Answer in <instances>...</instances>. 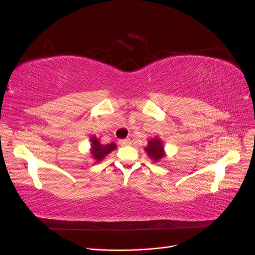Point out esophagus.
Here are the masks:
<instances>
[{
    "instance_id": "esophagus-1",
    "label": "esophagus",
    "mask_w": 255,
    "mask_h": 255,
    "mask_svg": "<svg viewBox=\"0 0 255 255\" xmlns=\"http://www.w3.org/2000/svg\"><path fill=\"white\" fill-rule=\"evenodd\" d=\"M119 144L122 146L128 145V144H130V140L129 139H121V140H119Z\"/></svg>"
}]
</instances>
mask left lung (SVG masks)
<instances>
[{"mask_svg":"<svg viewBox=\"0 0 255 255\" xmlns=\"http://www.w3.org/2000/svg\"><path fill=\"white\" fill-rule=\"evenodd\" d=\"M144 150L154 161H158L161 157H164V155H165L163 143L160 142L158 138H154V139L149 140L148 145L145 146Z\"/></svg>","mask_w":255,"mask_h":255,"instance_id":"8db88e82","label":"left lung"}]
</instances>
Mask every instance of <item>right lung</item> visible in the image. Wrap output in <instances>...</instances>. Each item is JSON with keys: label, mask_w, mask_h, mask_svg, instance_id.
I'll use <instances>...</instances> for the list:
<instances>
[{"label": "right lung", "mask_w": 255, "mask_h": 255, "mask_svg": "<svg viewBox=\"0 0 255 255\" xmlns=\"http://www.w3.org/2000/svg\"><path fill=\"white\" fill-rule=\"evenodd\" d=\"M116 149V144L114 142L109 143V144H101L96 136L91 137V152H92V156L95 157L98 161L103 159L105 155L110 154L113 150Z\"/></svg>", "instance_id": "obj_1"}]
</instances>
